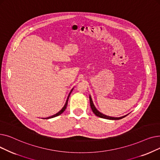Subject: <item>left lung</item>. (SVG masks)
I'll return each instance as SVG.
<instances>
[{
    "label": "left lung",
    "mask_w": 160,
    "mask_h": 160,
    "mask_svg": "<svg viewBox=\"0 0 160 160\" xmlns=\"http://www.w3.org/2000/svg\"><path fill=\"white\" fill-rule=\"evenodd\" d=\"M89 101H90V106H91V108L93 112L95 113V115H96L97 116L99 117H101V118L103 119H110V120H119V119H121L124 117H125L127 115H124L121 117H110V116H107L102 113H100L99 111L97 110V109L95 108L93 102V100H92V98L91 97V96L89 95Z\"/></svg>",
    "instance_id": "1"
}]
</instances>
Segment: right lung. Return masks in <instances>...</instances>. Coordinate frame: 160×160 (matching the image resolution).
Here are the masks:
<instances>
[{"mask_svg": "<svg viewBox=\"0 0 160 160\" xmlns=\"http://www.w3.org/2000/svg\"><path fill=\"white\" fill-rule=\"evenodd\" d=\"M72 89H72V90L71 91V92L69 93V95H68V97H67V100H66V102H65V105H64V106L63 107V108L62 109V110L59 112L58 113H56L55 115H52V116H50V117H47V118H45V119H51V118H53V117H57V116H58V115H60V114H62L65 110V109H66V108H67V102H68V99H69V96H70V95H71V93L72 92Z\"/></svg>", "mask_w": 160, "mask_h": 160, "instance_id": "1", "label": "right lung"}]
</instances>
